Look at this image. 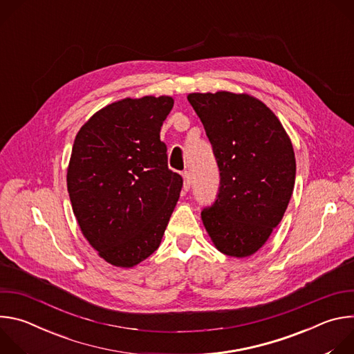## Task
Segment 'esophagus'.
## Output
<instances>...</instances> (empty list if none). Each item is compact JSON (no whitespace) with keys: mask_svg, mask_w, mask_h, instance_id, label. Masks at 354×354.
I'll use <instances>...</instances> for the list:
<instances>
[{"mask_svg":"<svg viewBox=\"0 0 354 354\" xmlns=\"http://www.w3.org/2000/svg\"><path fill=\"white\" fill-rule=\"evenodd\" d=\"M182 178H183V189H185V190H189V189H190V185H192L190 172H189V171L182 172Z\"/></svg>","mask_w":354,"mask_h":354,"instance_id":"34e87169","label":"esophagus"}]
</instances>
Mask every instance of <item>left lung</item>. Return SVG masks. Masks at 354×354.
<instances>
[{
    "mask_svg": "<svg viewBox=\"0 0 354 354\" xmlns=\"http://www.w3.org/2000/svg\"><path fill=\"white\" fill-rule=\"evenodd\" d=\"M187 100L205 126L221 178L214 205L201 212L205 228L224 255H254L281 221L292 194L291 140L255 96L193 92Z\"/></svg>",
    "mask_w": 354,
    "mask_h": 354,
    "instance_id": "8db88e82",
    "label": "left lung"
}]
</instances>
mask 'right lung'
I'll return each mask as SVG.
<instances>
[{
	"label": "right lung",
	"mask_w": 354,
	"mask_h": 354,
	"mask_svg": "<svg viewBox=\"0 0 354 354\" xmlns=\"http://www.w3.org/2000/svg\"><path fill=\"white\" fill-rule=\"evenodd\" d=\"M171 96L124 97L75 136L67 189L82 235L97 255L133 268L158 249L182 189L160 138Z\"/></svg>",
	"instance_id": "1"
}]
</instances>
